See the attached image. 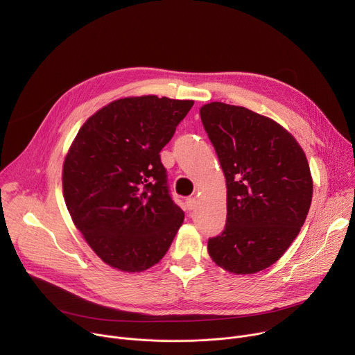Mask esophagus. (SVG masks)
I'll return each mask as SVG.
<instances>
[{
	"mask_svg": "<svg viewBox=\"0 0 355 355\" xmlns=\"http://www.w3.org/2000/svg\"><path fill=\"white\" fill-rule=\"evenodd\" d=\"M185 204H187V208H188V211H193V209L196 208V205H197V200H196L194 197H191V198H187Z\"/></svg>",
	"mask_w": 355,
	"mask_h": 355,
	"instance_id": "obj_1",
	"label": "esophagus"
}]
</instances>
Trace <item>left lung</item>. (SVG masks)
Listing matches in <instances>:
<instances>
[{
	"label": "left lung",
	"mask_w": 355,
	"mask_h": 355,
	"mask_svg": "<svg viewBox=\"0 0 355 355\" xmlns=\"http://www.w3.org/2000/svg\"><path fill=\"white\" fill-rule=\"evenodd\" d=\"M201 121L227 182V224L208 254L232 274L272 266L295 240L313 200V177L297 139L245 107L209 103Z\"/></svg>",
	"instance_id": "obj_1"
}]
</instances>
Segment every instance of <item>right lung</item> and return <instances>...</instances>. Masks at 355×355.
I'll use <instances>...</instances> for the list:
<instances>
[{
	"instance_id": "1",
	"label": "right lung",
	"mask_w": 355,
	"mask_h": 355,
	"mask_svg": "<svg viewBox=\"0 0 355 355\" xmlns=\"http://www.w3.org/2000/svg\"><path fill=\"white\" fill-rule=\"evenodd\" d=\"M193 105L157 96L115 100L88 118L68 148V212L91 250L115 270L151 268L182 225L159 151Z\"/></svg>"
}]
</instances>
